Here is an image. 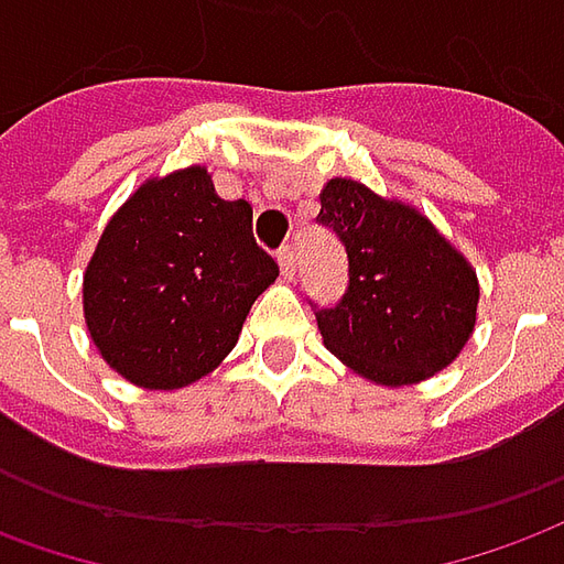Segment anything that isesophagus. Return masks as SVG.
I'll return each instance as SVG.
<instances>
[{
    "mask_svg": "<svg viewBox=\"0 0 564 564\" xmlns=\"http://www.w3.org/2000/svg\"><path fill=\"white\" fill-rule=\"evenodd\" d=\"M278 265H281L283 278H293V274H296V256H293L290 247H281V250H278Z\"/></svg>",
    "mask_w": 564,
    "mask_h": 564,
    "instance_id": "1",
    "label": "esophagus"
}]
</instances>
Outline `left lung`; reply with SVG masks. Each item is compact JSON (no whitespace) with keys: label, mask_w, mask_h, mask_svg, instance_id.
I'll list each match as a JSON object with an SVG mask.
<instances>
[{"label":"left lung","mask_w":564,"mask_h":564,"mask_svg":"<svg viewBox=\"0 0 564 564\" xmlns=\"http://www.w3.org/2000/svg\"><path fill=\"white\" fill-rule=\"evenodd\" d=\"M317 221L348 259L343 299L314 305L324 346L382 386L420 382L454 361L475 327L478 281L432 221L351 178L327 182Z\"/></svg>","instance_id":"left-lung-1"}]
</instances>
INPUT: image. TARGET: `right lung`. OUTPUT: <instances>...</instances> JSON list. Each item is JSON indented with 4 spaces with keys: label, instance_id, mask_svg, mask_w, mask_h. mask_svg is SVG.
<instances>
[{
    "label": "right lung",
    "instance_id": "add662e5",
    "mask_svg": "<svg viewBox=\"0 0 564 564\" xmlns=\"http://www.w3.org/2000/svg\"><path fill=\"white\" fill-rule=\"evenodd\" d=\"M274 278L250 203L221 200L191 166L141 185L110 218L86 268V324L129 382L182 389L231 351Z\"/></svg>",
    "mask_w": 564,
    "mask_h": 564
}]
</instances>
